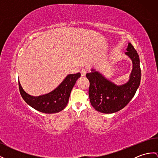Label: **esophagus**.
<instances>
[{"instance_id":"obj_1","label":"esophagus","mask_w":158,"mask_h":158,"mask_svg":"<svg viewBox=\"0 0 158 158\" xmlns=\"http://www.w3.org/2000/svg\"><path fill=\"white\" fill-rule=\"evenodd\" d=\"M81 76H86V73H87V71H86V70H85V69H83V70H82V71H81Z\"/></svg>"}]
</instances>
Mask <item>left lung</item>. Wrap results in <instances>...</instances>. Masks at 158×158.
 I'll return each mask as SVG.
<instances>
[{"label":"left lung","mask_w":158,"mask_h":158,"mask_svg":"<svg viewBox=\"0 0 158 158\" xmlns=\"http://www.w3.org/2000/svg\"><path fill=\"white\" fill-rule=\"evenodd\" d=\"M127 51L125 54L133 63L132 71L127 83L117 85L94 69L86 74V78L90 82L88 94L90 103L98 112L113 113L123 109L139 86L141 74L139 55L130 43Z\"/></svg>","instance_id":"left-lung-1"}]
</instances>
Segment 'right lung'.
Returning <instances> with one entry per match:
<instances>
[{
  "instance_id": "1",
  "label": "right lung",
  "mask_w": 158,
  "mask_h": 158,
  "mask_svg": "<svg viewBox=\"0 0 158 158\" xmlns=\"http://www.w3.org/2000/svg\"><path fill=\"white\" fill-rule=\"evenodd\" d=\"M80 76V73L69 74L56 89L38 97L27 93L19 81V91L24 101L35 110L48 114L58 113L66 106L72 89Z\"/></svg>"
}]
</instances>
